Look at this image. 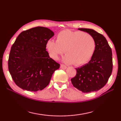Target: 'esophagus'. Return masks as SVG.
Segmentation results:
<instances>
[{
  "label": "esophagus",
  "mask_w": 121,
  "mask_h": 121,
  "mask_svg": "<svg viewBox=\"0 0 121 121\" xmlns=\"http://www.w3.org/2000/svg\"><path fill=\"white\" fill-rule=\"evenodd\" d=\"M60 67H61V68L62 69H66L67 68L66 65H62V64L61 65Z\"/></svg>",
  "instance_id": "obj_1"
}]
</instances>
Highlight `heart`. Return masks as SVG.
I'll list each match as a JSON object with an SVG mask.
<instances>
[{
	"mask_svg": "<svg viewBox=\"0 0 121 121\" xmlns=\"http://www.w3.org/2000/svg\"><path fill=\"white\" fill-rule=\"evenodd\" d=\"M46 48L54 60H58L65 50L67 54L62 59L63 62L79 66L87 63L91 58L95 49V41L89 34L65 30L57 35L56 41L49 40Z\"/></svg>",
	"mask_w": 121,
	"mask_h": 121,
	"instance_id": "1",
	"label": "heart"
}]
</instances>
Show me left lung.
<instances>
[{"label":"left lung","mask_w":121,"mask_h":121,"mask_svg":"<svg viewBox=\"0 0 121 121\" xmlns=\"http://www.w3.org/2000/svg\"><path fill=\"white\" fill-rule=\"evenodd\" d=\"M89 34L95 41V50L86 64L76 68L75 77L71 79L73 86L83 93L97 91L105 86L112 74V49L102 35L91 29L78 28Z\"/></svg>","instance_id":"1"}]
</instances>
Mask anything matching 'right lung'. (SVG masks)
Segmentation results:
<instances>
[{"mask_svg": "<svg viewBox=\"0 0 121 121\" xmlns=\"http://www.w3.org/2000/svg\"><path fill=\"white\" fill-rule=\"evenodd\" d=\"M54 35L50 29L37 26L22 31L16 38L10 51L8 65L14 82L22 89L42 90L60 68L46 49L47 42Z\"/></svg>", "mask_w": 121, "mask_h": 121, "instance_id": "right-lung-1", "label": "right lung"}]
</instances>
